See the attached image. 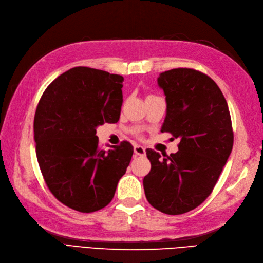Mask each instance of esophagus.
Listing matches in <instances>:
<instances>
[{
    "label": "esophagus",
    "mask_w": 263,
    "mask_h": 263,
    "mask_svg": "<svg viewBox=\"0 0 263 263\" xmlns=\"http://www.w3.org/2000/svg\"><path fill=\"white\" fill-rule=\"evenodd\" d=\"M134 154L139 156H145V148L140 145L134 146Z\"/></svg>",
    "instance_id": "34e87169"
}]
</instances>
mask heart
Returning a JSON list of instances; mask_svg holds the SVG:
<instances>
[{
  "mask_svg": "<svg viewBox=\"0 0 263 263\" xmlns=\"http://www.w3.org/2000/svg\"><path fill=\"white\" fill-rule=\"evenodd\" d=\"M147 97H152V95H149V96H147ZM147 97H146V98H147Z\"/></svg>",
  "mask_w": 263,
  "mask_h": 263,
  "instance_id": "obj_1",
  "label": "heart"
}]
</instances>
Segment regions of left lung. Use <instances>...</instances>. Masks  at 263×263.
Segmentation results:
<instances>
[{"label":"left lung","mask_w":263,"mask_h":263,"mask_svg":"<svg viewBox=\"0 0 263 263\" xmlns=\"http://www.w3.org/2000/svg\"><path fill=\"white\" fill-rule=\"evenodd\" d=\"M157 81L167 103L162 132L180 138L179 151L162 156L147 148L151 171L143 185L152 206L179 215L213 191L233 148L232 119L221 89L206 74L179 67L160 73Z\"/></svg>","instance_id":"1"}]
</instances>
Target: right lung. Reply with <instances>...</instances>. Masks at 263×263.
I'll return each mask as SVG.
<instances>
[{"mask_svg": "<svg viewBox=\"0 0 263 263\" xmlns=\"http://www.w3.org/2000/svg\"><path fill=\"white\" fill-rule=\"evenodd\" d=\"M123 78L76 66L42 94L33 119L36 154L48 189L62 204L91 213L111 202L133 146L101 149L96 128L120 118Z\"/></svg>", "mask_w": 263, "mask_h": 263, "instance_id": "add662e5", "label": "right lung"}]
</instances>
